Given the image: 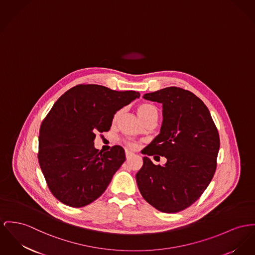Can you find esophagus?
<instances>
[{"mask_svg": "<svg viewBox=\"0 0 255 255\" xmlns=\"http://www.w3.org/2000/svg\"><path fill=\"white\" fill-rule=\"evenodd\" d=\"M132 155H133V153L129 152V151H128V150H126V157H127V159L130 158Z\"/></svg>", "mask_w": 255, "mask_h": 255, "instance_id": "esophagus-1", "label": "esophagus"}]
</instances>
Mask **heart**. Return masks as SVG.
<instances>
[{
	"mask_svg": "<svg viewBox=\"0 0 255 255\" xmlns=\"http://www.w3.org/2000/svg\"><path fill=\"white\" fill-rule=\"evenodd\" d=\"M136 112H137V115L139 116L141 121H144V120L147 119L148 117L154 115V114L157 115L156 108L150 103H141V104H139L136 108ZM120 114H121V111L117 112L114 116V120L118 119Z\"/></svg>",
	"mask_w": 255,
	"mask_h": 255,
	"instance_id": "obj_1",
	"label": "heart"
}]
</instances>
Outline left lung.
<instances>
[{
  "label": "left lung",
  "instance_id": "1",
  "mask_svg": "<svg viewBox=\"0 0 255 255\" xmlns=\"http://www.w3.org/2000/svg\"><path fill=\"white\" fill-rule=\"evenodd\" d=\"M162 104L160 132L144 154L166 157L155 165L143 157L136 174L143 198L163 213H177L194 203L211 183L217 168L220 135L204 102L191 92L167 87L145 94Z\"/></svg>",
  "mask_w": 255,
  "mask_h": 255
}]
</instances>
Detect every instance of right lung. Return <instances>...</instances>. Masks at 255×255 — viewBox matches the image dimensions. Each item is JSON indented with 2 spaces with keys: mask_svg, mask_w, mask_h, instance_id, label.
Returning <instances> with one entry per match:
<instances>
[{
  "mask_svg": "<svg viewBox=\"0 0 255 255\" xmlns=\"http://www.w3.org/2000/svg\"><path fill=\"white\" fill-rule=\"evenodd\" d=\"M140 97L96 84L77 85L55 102L38 136V162L52 194L62 203L81 208L98 199L126 160L114 146L102 153L96 133L108 131L114 115Z\"/></svg>",
  "mask_w": 255,
  "mask_h": 255,
  "instance_id": "right-lung-1",
  "label": "right lung"
}]
</instances>
